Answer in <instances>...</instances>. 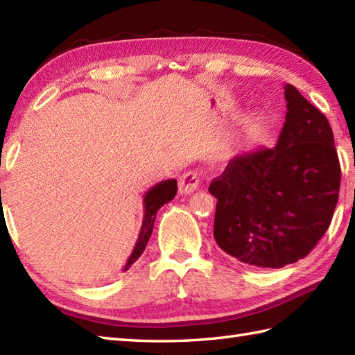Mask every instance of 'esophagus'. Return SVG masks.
<instances>
[{"label":"esophagus","instance_id":"1","mask_svg":"<svg viewBox=\"0 0 355 355\" xmlns=\"http://www.w3.org/2000/svg\"><path fill=\"white\" fill-rule=\"evenodd\" d=\"M198 184H200V175L197 172L189 171L178 178V192L183 195L192 193L198 189Z\"/></svg>","mask_w":355,"mask_h":355}]
</instances>
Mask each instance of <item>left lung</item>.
<instances>
[{
	"label": "left lung",
	"instance_id": "8db88e82",
	"mask_svg": "<svg viewBox=\"0 0 355 355\" xmlns=\"http://www.w3.org/2000/svg\"><path fill=\"white\" fill-rule=\"evenodd\" d=\"M284 89L286 114L276 146L232 158L209 186L216 244L261 268L305 258L328 230L340 189L328 119L293 85Z\"/></svg>",
	"mask_w": 355,
	"mask_h": 355
}]
</instances>
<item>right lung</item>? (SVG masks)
Segmentation results:
<instances>
[{"label": "right lung", "mask_w": 355, "mask_h": 355, "mask_svg": "<svg viewBox=\"0 0 355 355\" xmlns=\"http://www.w3.org/2000/svg\"><path fill=\"white\" fill-rule=\"evenodd\" d=\"M177 193V180H163V182L154 184L150 189L145 193L143 197V209H145V214H143V223H141V229L139 233L137 243L134 245V250L131 253L130 258H128L123 271L130 268L132 263L137 261L141 253L145 252L148 241L150 238V233H153L154 229V223L157 218V212L166 202H169L173 200Z\"/></svg>", "instance_id": "add662e5"}]
</instances>
